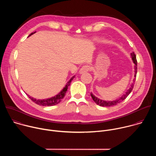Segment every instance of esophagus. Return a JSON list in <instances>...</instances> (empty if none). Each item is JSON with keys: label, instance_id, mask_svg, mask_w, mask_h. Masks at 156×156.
<instances>
[{"label": "esophagus", "instance_id": "esophagus-1", "mask_svg": "<svg viewBox=\"0 0 156 156\" xmlns=\"http://www.w3.org/2000/svg\"><path fill=\"white\" fill-rule=\"evenodd\" d=\"M90 70V66L89 65H84L83 67L80 69V73L81 74L82 73H84L86 72H87L88 71Z\"/></svg>", "mask_w": 156, "mask_h": 156}]
</instances>
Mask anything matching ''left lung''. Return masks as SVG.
Instances as JSON below:
<instances>
[{"instance_id": "8db88e82", "label": "left lung", "mask_w": 156, "mask_h": 156, "mask_svg": "<svg viewBox=\"0 0 156 156\" xmlns=\"http://www.w3.org/2000/svg\"><path fill=\"white\" fill-rule=\"evenodd\" d=\"M131 58L133 60V63H135V78L133 79V83L131 84L129 88L127 90V91L125 93V94H123L121 98H120V99H117V100L114 101H105L101 100V99L98 98L97 97L94 96L92 93H91V96L92 97L93 101L98 105H99L100 106H103V107H110V106L115 105L121 102L122 101L125 100L127 98V96L130 94V93L133 90V87H134V84H135V81L136 80V73H137V60H136V55L134 52H132V53H131Z\"/></svg>"}]
</instances>
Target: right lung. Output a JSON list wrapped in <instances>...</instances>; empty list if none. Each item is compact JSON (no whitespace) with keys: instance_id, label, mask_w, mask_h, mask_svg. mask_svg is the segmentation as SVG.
Masks as SVG:
<instances>
[{"instance_id":"obj_1","label":"right lung","mask_w":156,"mask_h":156,"mask_svg":"<svg viewBox=\"0 0 156 156\" xmlns=\"http://www.w3.org/2000/svg\"><path fill=\"white\" fill-rule=\"evenodd\" d=\"M35 33H36V31L34 32V33H31L29 35V36H31L32 34H34ZM74 77H75V76L72 77V78L67 82V83H66L65 87H63V89L60 91V93H59L57 95H56V96H54L52 98H49V99H42L41 100V99H36L35 98H33L27 94L28 95L29 98L30 99H31V101H33L34 102H35L37 105H42V106H51V105H56V104H58L62 101V99L64 98V96H65V94L66 93V91H67V90H68V87L70 85V83H71L72 81L73 80V79L74 78Z\"/></svg>"}]
</instances>
